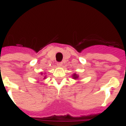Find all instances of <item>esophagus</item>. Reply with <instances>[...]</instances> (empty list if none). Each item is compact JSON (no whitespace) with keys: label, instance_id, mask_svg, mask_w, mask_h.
<instances>
[{"label":"esophagus","instance_id":"obj_1","mask_svg":"<svg viewBox=\"0 0 126 126\" xmlns=\"http://www.w3.org/2000/svg\"><path fill=\"white\" fill-rule=\"evenodd\" d=\"M57 65L58 67H61V66H62V65H63V63H57Z\"/></svg>","mask_w":126,"mask_h":126}]
</instances>
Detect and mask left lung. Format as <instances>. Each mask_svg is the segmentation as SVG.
<instances>
[{
	"mask_svg": "<svg viewBox=\"0 0 126 126\" xmlns=\"http://www.w3.org/2000/svg\"><path fill=\"white\" fill-rule=\"evenodd\" d=\"M72 78H73V79H79V76L77 75L76 74H74L72 75Z\"/></svg>",
	"mask_w": 126,
	"mask_h": 126,
	"instance_id": "left-lung-1",
	"label": "left lung"
}]
</instances>
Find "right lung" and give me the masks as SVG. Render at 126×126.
<instances>
[{
  "instance_id": "1",
  "label": "right lung",
  "mask_w": 126,
  "mask_h": 126,
  "mask_svg": "<svg viewBox=\"0 0 126 126\" xmlns=\"http://www.w3.org/2000/svg\"><path fill=\"white\" fill-rule=\"evenodd\" d=\"M40 74H41V75H42V74H43V73H42V72H41V73H40ZM45 78H46V76L44 77V79H45Z\"/></svg>"
}]
</instances>
